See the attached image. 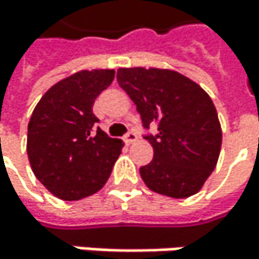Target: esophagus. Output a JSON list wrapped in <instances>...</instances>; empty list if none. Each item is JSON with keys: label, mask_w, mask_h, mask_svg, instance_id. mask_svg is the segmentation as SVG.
<instances>
[{"label": "esophagus", "mask_w": 259, "mask_h": 259, "mask_svg": "<svg viewBox=\"0 0 259 259\" xmlns=\"http://www.w3.org/2000/svg\"><path fill=\"white\" fill-rule=\"evenodd\" d=\"M136 139H138V135H136L135 130H129V132L124 135V142H126L127 145H129V144H133Z\"/></svg>", "instance_id": "1"}]
</instances>
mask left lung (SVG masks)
I'll list each match as a JSON object with an SVG mask.
<instances>
[{
	"mask_svg": "<svg viewBox=\"0 0 259 259\" xmlns=\"http://www.w3.org/2000/svg\"><path fill=\"white\" fill-rule=\"evenodd\" d=\"M118 85L141 114L154 150L153 160L139 168L153 192L169 198L195 195L214 171L222 130L210 96L193 80L163 69H118Z\"/></svg>",
	"mask_w": 259,
	"mask_h": 259,
	"instance_id": "obj_1",
	"label": "left lung"
}]
</instances>
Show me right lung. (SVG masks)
<instances>
[{
	"mask_svg": "<svg viewBox=\"0 0 259 259\" xmlns=\"http://www.w3.org/2000/svg\"><path fill=\"white\" fill-rule=\"evenodd\" d=\"M114 70H82L51 87L28 123L26 153L34 176L52 195L78 201L100 190L118 159L123 141L109 138L93 114L97 96Z\"/></svg>",
	"mask_w": 259,
	"mask_h": 259,
	"instance_id": "right-lung-1",
	"label": "right lung"
}]
</instances>
